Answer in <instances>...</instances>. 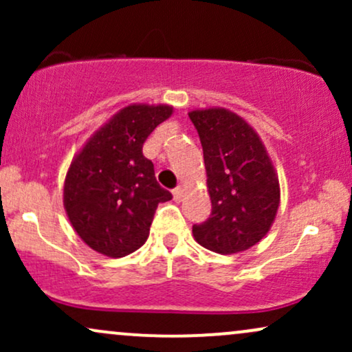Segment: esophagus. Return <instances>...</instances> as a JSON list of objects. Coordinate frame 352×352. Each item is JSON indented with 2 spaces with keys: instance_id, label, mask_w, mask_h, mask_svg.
<instances>
[{
  "instance_id": "esophagus-1",
  "label": "esophagus",
  "mask_w": 352,
  "mask_h": 352,
  "mask_svg": "<svg viewBox=\"0 0 352 352\" xmlns=\"http://www.w3.org/2000/svg\"><path fill=\"white\" fill-rule=\"evenodd\" d=\"M172 193H173V200H175V201H182V199H184V188H182V187L173 188Z\"/></svg>"
}]
</instances>
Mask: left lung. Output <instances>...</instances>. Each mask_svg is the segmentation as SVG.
<instances>
[{
    "mask_svg": "<svg viewBox=\"0 0 352 352\" xmlns=\"http://www.w3.org/2000/svg\"><path fill=\"white\" fill-rule=\"evenodd\" d=\"M204 148L212 200L208 220L193 225L197 243L220 254L252 248L272 228L280 182L260 135L243 117L223 107L188 112Z\"/></svg>",
    "mask_w": 352,
    "mask_h": 352,
    "instance_id": "left-lung-1",
    "label": "left lung"
}]
</instances>
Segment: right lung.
<instances>
[{"instance_id": "1", "label": "right lung", "mask_w": 352, "mask_h": 352, "mask_svg": "<svg viewBox=\"0 0 352 352\" xmlns=\"http://www.w3.org/2000/svg\"><path fill=\"white\" fill-rule=\"evenodd\" d=\"M167 104L120 109L76 153L64 180V208L89 248L111 258L145 243L153 213L172 193L155 179L142 145L172 116Z\"/></svg>"}]
</instances>
